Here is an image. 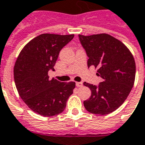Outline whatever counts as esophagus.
Here are the masks:
<instances>
[{
    "instance_id": "obj_1",
    "label": "esophagus",
    "mask_w": 145,
    "mask_h": 145,
    "mask_svg": "<svg viewBox=\"0 0 145 145\" xmlns=\"http://www.w3.org/2000/svg\"><path fill=\"white\" fill-rule=\"evenodd\" d=\"M76 86L78 87H82L83 86V83L82 82H76Z\"/></svg>"
}]
</instances>
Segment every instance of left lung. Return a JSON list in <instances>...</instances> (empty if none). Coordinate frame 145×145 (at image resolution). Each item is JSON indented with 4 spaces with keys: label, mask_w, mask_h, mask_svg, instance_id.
Segmentation results:
<instances>
[{
    "label": "left lung",
    "mask_w": 145,
    "mask_h": 145,
    "mask_svg": "<svg viewBox=\"0 0 145 145\" xmlns=\"http://www.w3.org/2000/svg\"><path fill=\"white\" fill-rule=\"evenodd\" d=\"M86 50L88 67L98 68L97 74L103 82L98 86L84 82L91 90V97L84 107L93 114L108 115L122 105L132 89L136 64L125 44L107 34L78 35Z\"/></svg>",
    "instance_id": "obj_1"
}]
</instances>
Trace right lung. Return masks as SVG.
I'll use <instances>...</instances> for the list:
<instances>
[{"label": "right lung", "mask_w": 145, "mask_h": 145, "mask_svg": "<svg viewBox=\"0 0 145 145\" xmlns=\"http://www.w3.org/2000/svg\"><path fill=\"white\" fill-rule=\"evenodd\" d=\"M74 34H43L34 37L20 52L14 67L16 89L25 104L42 116H54L64 111L75 82L50 79L59 53Z\"/></svg>", "instance_id": "right-lung-1"}]
</instances>
